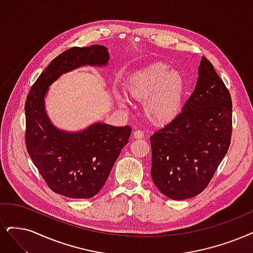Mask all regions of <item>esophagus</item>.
I'll use <instances>...</instances> for the list:
<instances>
[{"label": "esophagus", "mask_w": 253, "mask_h": 253, "mask_svg": "<svg viewBox=\"0 0 253 253\" xmlns=\"http://www.w3.org/2000/svg\"><path fill=\"white\" fill-rule=\"evenodd\" d=\"M145 136V133L142 131V130H136V131H134V133H133V137L134 138H143Z\"/></svg>", "instance_id": "esophagus-1"}]
</instances>
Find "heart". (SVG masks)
<instances>
[{
  "instance_id": "heart-1",
  "label": "heart",
  "mask_w": 253,
  "mask_h": 253,
  "mask_svg": "<svg viewBox=\"0 0 253 253\" xmlns=\"http://www.w3.org/2000/svg\"><path fill=\"white\" fill-rule=\"evenodd\" d=\"M127 95L143 102L146 118L154 125L171 123L180 114L186 93L184 75L166 63H153L130 75L124 83ZM124 106V101L118 97Z\"/></svg>"
}]
</instances>
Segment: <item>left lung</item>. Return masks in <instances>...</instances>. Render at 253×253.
I'll return each mask as SVG.
<instances>
[{
	"label": "left lung",
	"instance_id": "8db88e82",
	"mask_svg": "<svg viewBox=\"0 0 253 253\" xmlns=\"http://www.w3.org/2000/svg\"><path fill=\"white\" fill-rule=\"evenodd\" d=\"M232 103L212 64L202 57L195 89L181 112L150 136L151 176L168 198L200 194L228 151Z\"/></svg>",
	"mask_w": 253,
	"mask_h": 253
}]
</instances>
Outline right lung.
Masks as SVG:
<instances>
[{
	"mask_svg": "<svg viewBox=\"0 0 253 253\" xmlns=\"http://www.w3.org/2000/svg\"><path fill=\"white\" fill-rule=\"evenodd\" d=\"M108 60L104 45L71 48L50 62L27 96L28 153L49 188L65 197L88 199L99 193L127 145L131 128L97 122L80 131H64L46 115L44 98L49 86L63 74L86 65L105 67Z\"/></svg>",
	"mask_w": 253,
	"mask_h": 253,
	"instance_id": "right-lung-1",
	"label": "right lung"
}]
</instances>
